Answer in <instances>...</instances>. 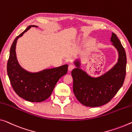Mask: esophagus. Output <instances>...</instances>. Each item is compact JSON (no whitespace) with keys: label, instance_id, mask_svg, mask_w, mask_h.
<instances>
[{"label":"esophagus","instance_id":"esophagus-1","mask_svg":"<svg viewBox=\"0 0 132 132\" xmlns=\"http://www.w3.org/2000/svg\"><path fill=\"white\" fill-rule=\"evenodd\" d=\"M74 68V66L72 64H70V65L68 66V70L70 71H72Z\"/></svg>","mask_w":132,"mask_h":132}]
</instances>
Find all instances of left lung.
<instances>
[{"instance_id": "obj_1", "label": "left lung", "mask_w": 132, "mask_h": 132, "mask_svg": "<svg viewBox=\"0 0 132 132\" xmlns=\"http://www.w3.org/2000/svg\"><path fill=\"white\" fill-rule=\"evenodd\" d=\"M110 42L118 53L117 62L100 76H90L81 68L80 58L74 61L76 68L71 72L73 92L77 99L86 106L98 107L109 103L124 82L127 61L125 50L114 33H112Z\"/></svg>"}]
</instances>
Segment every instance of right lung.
I'll use <instances>...</instances> for the list:
<instances>
[{
  "label": "right lung",
  "mask_w": 132,
  "mask_h": 132,
  "mask_svg": "<svg viewBox=\"0 0 132 132\" xmlns=\"http://www.w3.org/2000/svg\"><path fill=\"white\" fill-rule=\"evenodd\" d=\"M32 27L38 26H29L12 43L7 61V72L14 91L20 97L30 102H42L51 95L56 82L67 72L68 65L65 64L34 72L22 67L16 53L17 40Z\"/></svg>",
  "instance_id": "obj_1"
}]
</instances>
